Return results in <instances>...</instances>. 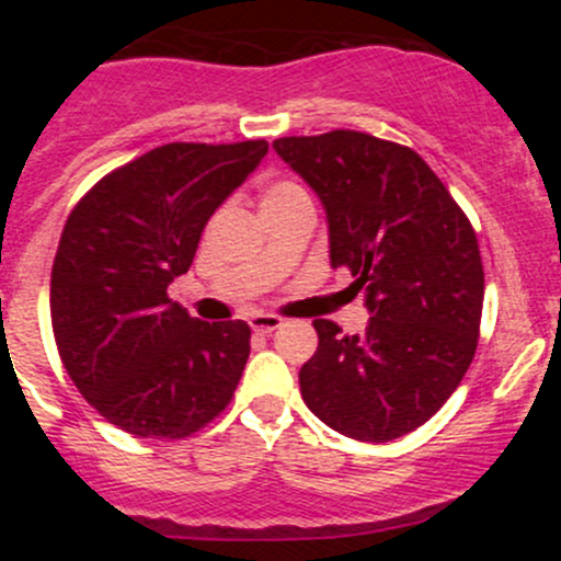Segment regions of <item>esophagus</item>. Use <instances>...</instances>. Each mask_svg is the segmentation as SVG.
Returning a JSON list of instances; mask_svg holds the SVG:
<instances>
[{"mask_svg":"<svg viewBox=\"0 0 561 561\" xmlns=\"http://www.w3.org/2000/svg\"><path fill=\"white\" fill-rule=\"evenodd\" d=\"M249 325H252L254 333H263V336H268V333H274L276 328H282V317H276V314H254L252 320H249Z\"/></svg>","mask_w":561,"mask_h":561,"instance_id":"34e87169","label":"esophagus"}]
</instances>
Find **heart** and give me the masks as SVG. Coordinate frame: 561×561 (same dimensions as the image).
Returning <instances> with one entry per match:
<instances>
[{
    "mask_svg": "<svg viewBox=\"0 0 561 561\" xmlns=\"http://www.w3.org/2000/svg\"><path fill=\"white\" fill-rule=\"evenodd\" d=\"M304 197H307V190L301 184L290 179H274L260 190V208H263V214L279 211V208L293 206V203L304 201Z\"/></svg>",
    "mask_w": 561,
    "mask_h": 561,
    "instance_id": "b5f03b06",
    "label": "heart"
}]
</instances>
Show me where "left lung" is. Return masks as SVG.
Instances as JSON below:
<instances>
[{
  "mask_svg": "<svg viewBox=\"0 0 561 561\" xmlns=\"http://www.w3.org/2000/svg\"><path fill=\"white\" fill-rule=\"evenodd\" d=\"M320 197L331 265L366 290L369 325L344 336L314 320L320 344L301 396L325 426L390 443L428 421L474 358L483 263L467 214L412 149L355 129L274 140Z\"/></svg>",
  "mask_w": 561,
  "mask_h": 561,
  "instance_id": "obj_1",
  "label": "left lung"
}]
</instances>
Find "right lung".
<instances>
[{
	"label": "right lung",
	"mask_w": 561,
	"mask_h": 561,
	"mask_svg": "<svg viewBox=\"0 0 561 561\" xmlns=\"http://www.w3.org/2000/svg\"><path fill=\"white\" fill-rule=\"evenodd\" d=\"M265 151V140L157 146L67 217L50 271L56 347L83 399L127 434L184 439L233 399L252 331L190 317L168 285Z\"/></svg>",
	"instance_id": "1"
}]
</instances>
